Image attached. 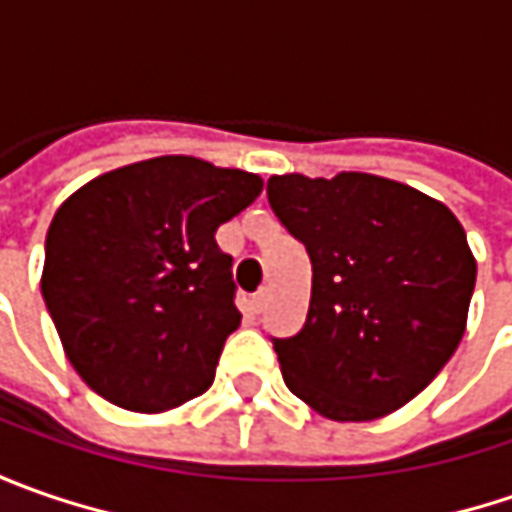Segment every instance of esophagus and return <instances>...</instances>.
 <instances>
[{
    "instance_id": "34e87169",
    "label": "esophagus",
    "mask_w": 512,
    "mask_h": 512,
    "mask_svg": "<svg viewBox=\"0 0 512 512\" xmlns=\"http://www.w3.org/2000/svg\"><path fill=\"white\" fill-rule=\"evenodd\" d=\"M265 305H267V290L262 287V290L253 296V313H262V310H265Z\"/></svg>"
}]
</instances>
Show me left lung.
Listing matches in <instances>:
<instances>
[{
	"label": "left lung",
	"mask_w": 512,
	"mask_h": 512,
	"mask_svg": "<svg viewBox=\"0 0 512 512\" xmlns=\"http://www.w3.org/2000/svg\"><path fill=\"white\" fill-rule=\"evenodd\" d=\"M267 202L313 267L305 325L273 339L290 393L333 422L419 396L462 342L476 287L459 219L370 173L270 176Z\"/></svg>",
	"instance_id": "8db88e82"
}]
</instances>
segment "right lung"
I'll return each mask as SVG.
<instances>
[{
	"label": "right lung",
	"instance_id": "obj_1",
	"mask_svg": "<svg viewBox=\"0 0 512 512\" xmlns=\"http://www.w3.org/2000/svg\"><path fill=\"white\" fill-rule=\"evenodd\" d=\"M259 193L256 173L159 156L110 170L56 210L42 299L90 390L159 413L213 384L242 322L233 256L213 233Z\"/></svg>",
	"mask_w": 512,
	"mask_h": 512
}]
</instances>
